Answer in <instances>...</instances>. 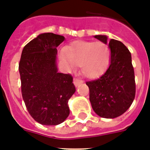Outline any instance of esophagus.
I'll return each mask as SVG.
<instances>
[{"instance_id": "1", "label": "esophagus", "mask_w": 150, "mask_h": 150, "mask_svg": "<svg viewBox=\"0 0 150 150\" xmlns=\"http://www.w3.org/2000/svg\"><path fill=\"white\" fill-rule=\"evenodd\" d=\"M74 85H75V87H78L79 85H80L81 84H82L83 81H81V80H79V79H74Z\"/></svg>"}]
</instances>
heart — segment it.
Here are the masks:
<instances>
[{
	"label": "heart",
	"instance_id": "obj_1",
	"mask_svg": "<svg viewBox=\"0 0 150 150\" xmlns=\"http://www.w3.org/2000/svg\"><path fill=\"white\" fill-rule=\"evenodd\" d=\"M60 59L71 69L79 65L82 75L96 79L108 69L110 61V50L102 42L76 41L60 52Z\"/></svg>",
	"mask_w": 150,
	"mask_h": 150
}]
</instances>
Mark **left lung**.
<instances>
[{"instance_id":"1","label":"left lung","mask_w":150,"mask_h":150,"mask_svg":"<svg viewBox=\"0 0 150 150\" xmlns=\"http://www.w3.org/2000/svg\"><path fill=\"white\" fill-rule=\"evenodd\" d=\"M94 38L107 44L105 35ZM110 61L106 72L97 80L86 82L89 88V99L94 111L100 117H117L125 113L133 103L136 93L134 70L131 54L118 40L109 41Z\"/></svg>"}]
</instances>
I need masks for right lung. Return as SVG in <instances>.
<instances>
[{"label": "right lung", "instance_id": "add662e5", "mask_svg": "<svg viewBox=\"0 0 150 150\" xmlns=\"http://www.w3.org/2000/svg\"><path fill=\"white\" fill-rule=\"evenodd\" d=\"M65 37L52 33L37 36L24 46L19 64L26 109L39 124L55 126L69 117L68 102L75 92L70 75L58 72L57 49Z\"/></svg>", "mask_w": 150, "mask_h": 150}]
</instances>
